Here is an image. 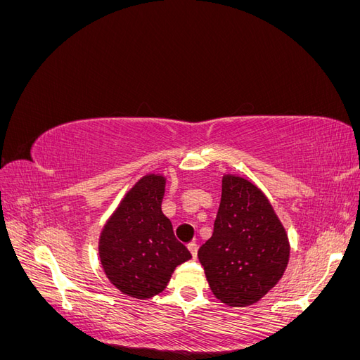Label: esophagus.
<instances>
[{
    "label": "esophagus",
    "instance_id": "1",
    "mask_svg": "<svg viewBox=\"0 0 360 360\" xmlns=\"http://www.w3.org/2000/svg\"><path fill=\"white\" fill-rule=\"evenodd\" d=\"M188 250H189V254L192 255V258H197V254H198V246L197 245L189 243L188 245Z\"/></svg>",
    "mask_w": 360,
    "mask_h": 360
}]
</instances>
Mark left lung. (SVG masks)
<instances>
[{"instance_id":"8db88e82","label":"left lung","mask_w":360,"mask_h":360,"mask_svg":"<svg viewBox=\"0 0 360 360\" xmlns=\"http://www.w3.org/2000/svg\"><path fill=\"white\" fill-rule=\"evenodd\" d=\"M288 258L287 231L263 191L225 174L213 234L198 250L214 297L233 308L257 303L278 284Z\"/></svg>"}]
</instances>
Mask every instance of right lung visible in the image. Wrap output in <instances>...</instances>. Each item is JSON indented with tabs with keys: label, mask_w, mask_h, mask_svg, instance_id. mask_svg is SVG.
Wrapping results in <instances>:
<instances>
[{
	"label": "right lung",
	"mask_w": 360,
	"mask_h": 360,
	"mask_svg": "<svg viewBox=\"0 0 360 360\" xmlns=\"http://www.w3.org/2000/svg\"><path fill=\"white\" fill-rule=\"evenodd\" d=\"M167 177L147 174L106 221L99 258L106 278L126 296L147 300L167 288L172 271L192 258L162 213Z\"/></svg>",
	"instance_id": "add662e5"
}]
</instances>
